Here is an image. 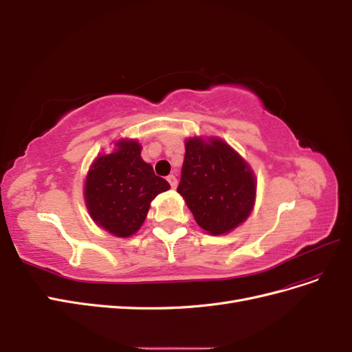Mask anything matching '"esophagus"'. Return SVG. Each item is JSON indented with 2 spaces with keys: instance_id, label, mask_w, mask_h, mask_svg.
Segmentation results:
<instances>
[{
  "instance_id": "esophagus-1",
  "label": "esophagus",
  "mask_w": 352,
  "mask_h": 352,
  "mask_svg": "<svg viewBox=\"0 0 352 352\" xmlns=\"http://www.w3.org/2000/svg\"><path fill=\"white\" fill-rule=\"evenodd\" d=\"M167 182L170 184V186H172L173 189L177 186V179H176V176H173V175L167 176Z\"/></svg>"
}]
</instances>
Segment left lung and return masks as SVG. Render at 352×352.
I'll use <instances>...</instances> for the list:
<instances>
[{"instance_id": "8db88e82", "label": "left lung", "mask_w": 352, "mask_h": 352, "mask_svg": "<svg viewBox=\"0 0 352 352\" xmlns=\"http://www.w3.org/2000/svg\"><path fill=\"white\" fill-rule=\"evenodd\" d=\"M177 192L201 229L225 235L247 220L257 197L251 166L220 138H188Z\"/></svg>"}]
</instances>
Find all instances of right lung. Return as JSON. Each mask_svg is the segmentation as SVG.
<instances>
[{
	"label": "right lung",
	"instance_id": "add662e5",
	"mask_svg": "<svg viewBox=\"0 0 352 352\" xmlns=\"http://www.w3.org/2000/svg\"><path fill=\"white\" fill-rule=\"evenodd\" d=\"M141 151L136 140H119L111 153L94 160L85 180L83 198L91 219L117 238L140 230L151 201L170 188L144 162Z\"/></svg>",
	"mask_w": 352,
	"mask_h": 352
}]
</instances>
